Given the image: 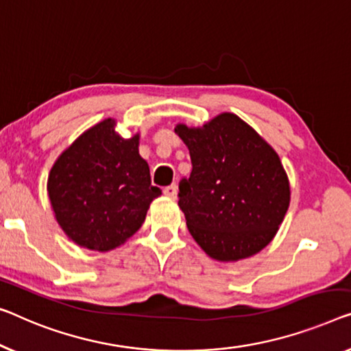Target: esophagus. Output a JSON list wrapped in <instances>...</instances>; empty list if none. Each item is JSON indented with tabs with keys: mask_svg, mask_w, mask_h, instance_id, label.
I'll return each instance as SVG.
<instances>
[{
	"mask_svg": "<svg viewBox=\"0 0 351 351\" xmlns=\"http://www.w3.org/2000/svg\"><path fill=\"white\" fill-rule=\"evenodd\" d=\"M178 193V186L176 184H171V186H167L164 189V195L170 197V198H175Z\"/></svg>",
	"mask_w": 351,
	"mask_h": 351,
	"instance_id": "34e87169",
	"label": "esophagus"
}]
</instances>
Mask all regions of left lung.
Listing matches in <instances>:
<instances>
[{
	"instance_id": "1",
	"label": "left lung",
	"mask_w": 351,
	"mask_h": 351,
	"mask_svg": "<svg viewBox=\"0 0 351 351\" xmlns=\"http://www.w3.org/2000/svg\"><path fill=\"white\" fill-rule=\"evenodd\" d=\"M192 160L178 205L187 228L209 257L249 258L276 237L290 205V181L279 154L234 113L200 128L176 124Z\"/></svg>"
}]
</instances>
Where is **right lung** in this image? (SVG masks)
<instances>
[{"instance_id":"obj_1","label":"right lung","mask_w":351,"mask_h":351,"mask_svg":"<svg viewBox=\"0 0 351 351\" xmlns=\"http://www.w3.org/2000/svg\"><path fill=\"white\" fill-rule=\"evenodd\" d=\"M117 119L94 124L62 151L51 167L47 192L62 232L80 247L108 252L145 222L160 189L138 153L140 134L124 138Z\"/></svg>"}]
</instances>
